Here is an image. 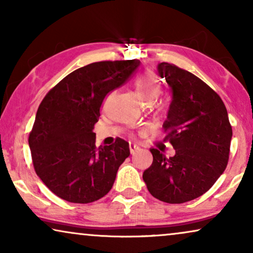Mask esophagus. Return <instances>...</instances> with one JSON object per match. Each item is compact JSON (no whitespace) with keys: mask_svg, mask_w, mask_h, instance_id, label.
<instances>
[{"mask_svg":"<svg viewBox=\"0 0 253 253\" xmlns=\"http://www.w3.org/2000/svg\"><path fill=\"white\" fill-rule=\"evenodd\" d=\"M139 150V146H138L137 144H134V143H130V152H131V154H133V153H136V152Z\"/></svg>","mask_w":253,"mask_h":253,"instance_id":"1","label":"esophagus"}]
</instances>
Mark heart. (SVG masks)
Returning a JSON list of instances; mask_svg holds the SVG:
<instances>
[{
	"mask_svg": "<svg viewBox=\"0 0 253 253\" xmlns=\"http://www.w3.org/2000/svg\"><path fill=\"white\" fill-rule=\"evenodd\" d=\"M138 94L144 103H154L161 93V86L153 72H146L136 81Z\"/></svg>",
	"mask_w": 253,
	"mask_h": 253,
	"instance_id": "heart-1",
	"label": "heart"
}]
</instances>
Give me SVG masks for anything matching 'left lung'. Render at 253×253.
I'll use <instances>...</instances> for the list:
<instances>
[{
    "label": "left lung",
    "instance_id": "obj_1",
    "mask_svg": "<svg viewBox=\"0 0 253 253\" xmlns=\"http://www.w3.org/2000/svg\"><path fill=\"white\" fill-rule=\"evenodd\" d=\"M158 72L171 92L162 127L175 155L150 148L153 162L143 179L157 199L182 204L209 191L222 175L233 130L223 101L202 79L166 62L158 64Z\"/></svg>",
    "mask_w": 253,
    "mask_h": 253
}]
</instances>
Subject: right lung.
Instances as JSON below:
<instances>
[{"mask_svg":"<svg viewBox=\"0 0 253 253\" xmlns=\"http://www.w3.org/2000/svg\"><path fill=\"white\" fill-rule=\"evenodd\" d=\"M139 64V60L87 64L64 77L41 101L29 145L37 175L57 197L87 204L113 188L120 166L130 155L129 143L117 138L113 145L96 147L92 130L105 96Z\"/></svg>","mask_w":253,"mask_h":253,"instance_id":"1","label":"right lung"}]
</instances>
